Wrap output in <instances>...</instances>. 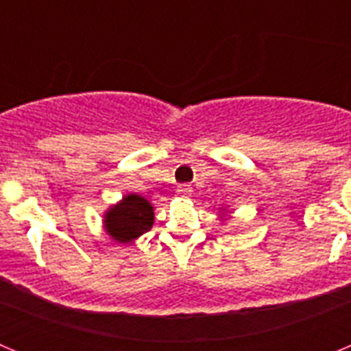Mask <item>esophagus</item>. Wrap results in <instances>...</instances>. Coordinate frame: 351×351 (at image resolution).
<instances>
[{"instance_id":"esophagus-1","label":"esophagus","mask_w":351,"mask_h":351,"mask_svg":"<svg viewBox=\"0 0 351 351\" xmlns=\"http://www.w3.org/2000/svg\"><path fill=\"white\" fill-rule=\"evenodd\" d=\"M178 195L179 197H182V198H188L191 195V188L188 184H182V186H179V190H178Z\"/></svg>"}]
</instances>
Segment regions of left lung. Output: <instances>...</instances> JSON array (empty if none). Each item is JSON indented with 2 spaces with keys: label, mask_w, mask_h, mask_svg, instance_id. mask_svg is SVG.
Returning <instances> with one entry per match:
<instances>
[{
  "label": "left lung",
  "mask_w": 351,
  "mask_h": 351,
  "mask_svg": "<svg viewBox=\"0 0 351 351\" xmlns=\"http://www.w3.org/2000/svg\"><path fill=\"white\" fill-rule=\"evenodd\" d=\"M221 218H223V216H221Z\"/></svg>",
  "instance_id": "left-lung-1"
}]
</instances>
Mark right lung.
I'll list each match as a JSON object with an SVG mask.
<instances>
[{"label": "right lung", "instance_id": "obj_1", "mask_svg": "<svg viewBox=\"0 0 351 351\" xmlns=\"http://www.w3.org/2000/svg\"><path fill=\"white\" fill-rule=\"evenodd\" d=\"M154 223V207L137 193L125 195L119 202L104 214V228L119 244H130L151 230Z\"/></svg>", "mask_w": 351, "mask_h": 351}]
</instances>
